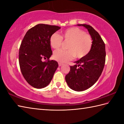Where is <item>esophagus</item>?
I'll return each instance as SVG.
<instances>
[{"label":"esophagus","mask_w":124,"mask_h":124,"mask_svg":"<svg viewBox=\"0 0 124 124\" xmlns=\"http://www.w3.org/2000/svg\"><path fill=\"white\" fill-rule=\"evenodd\" d=\"M59 67H61V66H62V65H63V63H60V62H59Z\"/></svg>","instance_id":"1"}]
</instances>
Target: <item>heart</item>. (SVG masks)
Returning <instances> with one entry per match:
<instances>
[{
    "mask_svg": "<svg viewBox=\"0 0 124 124\" xmlns=\"http://www.w3.org/2000/svg\"><path fill=\"white\" fill-rule=\"evenodd\" d=\"M64 41H69L68 50L60 49L54 53L55 60L65 63L73 59L75 56L77 59H82L90 52L93 41L89 34L85 33L77 27L69 28L62 31L61 36L54 33L49 38L50 45L55 49H59Z\"/></svg>",
    "mask_w": 124,
    "mask_h": 124,
    "instance_id": "heart-1",
    "label": "heart"
}]
</instances>
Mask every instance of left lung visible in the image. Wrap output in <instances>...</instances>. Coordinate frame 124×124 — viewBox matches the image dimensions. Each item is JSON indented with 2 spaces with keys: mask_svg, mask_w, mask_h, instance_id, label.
<instances>
[{
  "mask_svg": "<svg viewBox=\"0 0 124 124\" xmlns=\"http://www.w3.org/2000/svg\"><path fill=\"white\" fill-rule=\"evenodd\" d=\"M87 29L93 40L90 52L82 59L75 62L65 76V80L70 88L76 91H85L95 83L101 76L106 62V47L99 33L87 24H78Z\"/></svg>",
  "mask_w": 124,
  "mask_h": 124,
  "instance_id": "1",
  "label": "left lung"
}]
</instances>
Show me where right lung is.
Here are the masks:
<instances>
[{
	"mask_svg": "<svg viewBox=\"0 0 124 124\" xmlns=\"http://www.w3.org/2000/svg\"><path fill=\"white\" fill-rule=\"evenodd\" d=\"M60 28L56 25L37 24L27 31L21 42L18 55L21 71L33 87H45L57 69V62L49 60L52 55L49 38ZM43 59L46 60L43 62Z\"/></svg>",
	"mask_w": 124,
	"mask_h": 124,
	"instance_id": "1",
	"label": "right lung"
}]
</instances>
